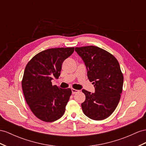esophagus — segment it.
I'll return each mask as SVG.
<instances>
[{
    "label": "esophagus",
    "mask_w": 146,
    "mask_h": 146,
    "mask_svg": "<svg viewBox=\"0 0 146 146\" xmlns=\"http://www.w3.org/2000/svg\"><path fill=\"white\" fill-rule=\"evenodd\" d=\"M72 94H76V93H78V92H80L79 90H77V89H72Z\"/></svg>",
    "instance_id": "obj_1"
}]
</instances>
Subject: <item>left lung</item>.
<instances>
[{"mask_svg":"<svg viewBox=\"0 0 146 146\" xmlns=\"http://www.w3.org/2000/svg\"><path fill=\"white\" fill-rule=\"evenodd\" d=\"M88 69V78L94 84L95 92L85 89V101L82 110L88 117L102 120L111 115L117 108L123 90V75L114 56L102 48L93 46L75 47Z\"/></svg>","mask_w":146,"mask_h":146,"instance_id":"1","label":"left lung"}]
</instances>
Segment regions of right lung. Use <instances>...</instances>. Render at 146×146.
Returning a JSON list of instances; mask_svg holds the SVG:
<instances>
[{"mask_svg": "<svg viewBox=\"0 0 146 146\" xmlns=\"http://www.w3.org/2000/svg\"><path fill=\"white\" fill-rule=\"evenodd\" d=\"M74 47L52 48L35 55L25 67L21 86L29 107L36 117L46 122L60 118L72 95V89L53 86V78L60 75L63 61Z\"/></svg>", "mask_w": 146, "mask_h": 146, "instance_id": "add662e5", "label": "right lung"}]
</instances>
